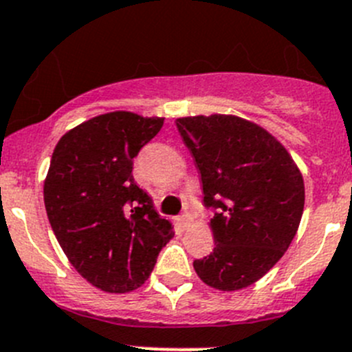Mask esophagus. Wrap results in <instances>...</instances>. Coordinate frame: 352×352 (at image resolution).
Wrapping results in <instances>:
<instances>
[{"label": "esophagus", "instance_id": "obj_1", "mask_svg": "<svg viewBox=\"0 0 352 352\" xmlns=\"http://www.w3.org/2000/svg\"><path fill=\"white\" fill-rule=\"evenodd\" d=\"M177 224H179L182 229L187 228V226L191 224V215H189V213H182V215L177 219Z\"/></svg>", "mask_w": 352, "mask_h": 352}]
</instances>
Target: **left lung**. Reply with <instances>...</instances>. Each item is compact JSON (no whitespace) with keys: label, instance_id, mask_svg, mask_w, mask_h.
Masks as SVG:
<instances>
[{"label":"left lung","instance_id":"8db88e82","mask_svg":"<svg viewBox=\"0 0 352 352\" xmlns=\"http://www.w3.org/2000/svg\"><path fill=\"white\" fill-rule=\"evenodd\" d=\"M201 173L203 205L213 252L195 261L198 276L217 290H239L261 280L283 257L304 212V180L271 133L236 116L175 121Z\"/></svg>","mask_w":352,"mask_h":352}]
</instances>
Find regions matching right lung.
Here are the masks:
<instances>
[{
    "label": "right lung",
    "mask_w": 352,
    "mask_h": 352,
    "mask_svg": "<svg viewBox=\"0 0 352 352\" xmlns=\"http://www.w3.org/2000/svg\"><path fill=\"white\" fill-rule=\"evenodd\" d=\"M163 126V118L102 114L67 131L45 180L48 221L69 262L94 287L135 290L173 238L166 219L133 179V157Z\"/></svg>",
    "instance_id": "obj_1"
}]
</instances>
